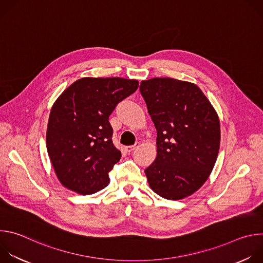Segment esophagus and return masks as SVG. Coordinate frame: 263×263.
I'll use <instances>...</instances> for the list:
<instances>
[{
  "label": "esophagus",
  "mask_w": 263,
  "mask_h": 263,
  "mask_svg": "<svg viewBox=\"0 0 263 263\" xmlns=\"http://www.w3.org/2000/svg\"><path fill=\"white\" fill-rule=\"evenodd\" d=\"M139 146V142H136L135 145H129V146H125V151L127 153H132L134 149H136Z\"/></svg>",
  "instance_id": "34e87169"
}]
</instances>
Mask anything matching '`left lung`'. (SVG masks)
I'll use <instances>...</instances> for the list:
<instances>
[{
	"mask_svg": "<svg viewBox=\"0 0 263 263\" xmlns=\"http://www.w3.org/2000/svg\"><path fill=\"white\" fill-rule=\"evenodd\" d=\"M139 89L157 130V157L144 171L148 185L167 200L190 197L207 181L218 155L216 111L195 83L153 78Z\"/></svg>",
	"mask_w": 263,
	"mask_h": 263,
	"instance_id": "8db88e82",
	"label": "left lung"
}]
</instances>
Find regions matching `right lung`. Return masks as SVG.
Returning a JSON list of instances; mask_svg holds the SVG:
<instances>
[{"mask_svg": "<svg viewBox=\"0 0 263 263\" xmlns=\"http://www.w3.org/2000/svg\"><path fill=\"white\" fill-rule=\"evenodd\" d=\"M138 81L119 77H85L74 81L52 106L47 149L59 182L79 195L109 184V172L121 159L112 142L109 116L132 95Z\"/></svg>", "mask_w": 263, "mask_h": 263, "instance_id": "right-lung-1", "label": "right lung"}]
</instances>
